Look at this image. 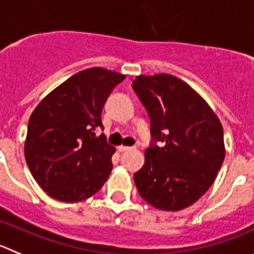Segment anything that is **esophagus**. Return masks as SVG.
Wrapping results in <instances>:
<instances>
[{
	"mask_svg": "<svg viewBox=\"0 0 254 254\" xmlns=\"http://www.w3.org/2000/svg\"><path fill=\"white\" fill-rule=\"evenodd\" d=\"M118 150H119L120 153H125V151L132 150V148H131V146H124V145H120V146H118Z\"/></svg>",
	"mask_w": 254,
	"mask_h": 254,
	"instance_id": "1",
	"label": "esophagus"
}]
</instances>
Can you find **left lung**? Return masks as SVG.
I'll use <instances>...</instances> for the list:
<instances>
[{
  "mask_svg": "<svg viewBox=\"0 0 254 254\" xmlns=\"http://www.w3.org/2000/svg\"><path fill=\"white\" fill-rule=\"evenodd\" d=\"M132 89L150 116L153 139L160 141L145 150L135 186L156 209H184L210 188L222 167L223 127L207 101L169 73L139 75Z\"/></svg>",
  "mask_w": 254,
  "mask_h": 254,
  "instance_id": "left-lung-1",
  "label": "left lung"
}]
</instances>
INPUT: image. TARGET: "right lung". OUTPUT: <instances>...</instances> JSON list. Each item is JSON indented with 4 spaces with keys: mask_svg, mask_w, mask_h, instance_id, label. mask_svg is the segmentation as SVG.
<instances>
[{
    "mask_svg": "<svg viewBox=\"0 0 254 254\" xmlns=\"http://www.w3.org/2000/svg\"><path fill=\"white\" fill-rule=\"evenodd\" d=\"M125 75L103 67L75 73L47 94L32 111L25 158L40 187L60 202L85 200L100 190L113 169L115 148L105 135L101 111Z\"/></svg>",
    "mask_w": 254,
    "mask_h": 254,
    "instance_id": "obj_1",
    "label": "right lung"
}]
</instances>
